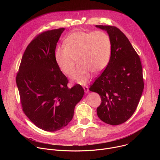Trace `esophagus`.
I'll return each instance as SVG.
<instances>
[{"label":"esophagus","mask_w":160,"mask_h":160,"mask_svg":"<svg viewBox=\"0 0 160 160\" xmlns=\"http://www.w3.org/2000/svg\"><path fill=\"white\" fill-rule=\"evenodd\" d=\"M83 89H84V90H85V93H88V86H84L83 87Z\"/></svg>","instance_id":"esophagus-1"}]
</instances>
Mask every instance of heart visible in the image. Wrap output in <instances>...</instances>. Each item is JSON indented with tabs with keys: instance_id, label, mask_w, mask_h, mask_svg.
<instances>
[{
	"instance_id": "obj_1",
	"label": "heart",
	"mask_w": 160,
	"mask_h": 160,
	"mask_svg": "<svg viewBox=\"0 0 160 160\" xmlns=\"http://www.w3.org/2000/svg\"><path fill=\"white\" fill-rule=\"evenodd\" d=\"M64 45L55 51L56 62L63 73L69 75L74 66V58H77L79 65L72 72L70 79L79 84L87 83L92 71L101 72L109 62L111 41L104 32H75L66 37Z\"/></svg>"
}]
</instances>
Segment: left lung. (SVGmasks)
<instances>
[{
    "instance_id": "8db88e82",
    "label": "left lung",
    "mask_w": 160,
    "mask_h": 160,
    "mask_svg": "<svg viewBox=\"0 0 160 160\" xmlns=\"http://www.w3.org/2000/svg\"><path fill=\"white\" fill-rule=\"evenodd\" d=\"M107 32L111 41V54L104 71L89 90L98 93L101 103L98 117L111 125L122 124L135 112L144 89L142 68L139 56L118 28L96 25Z\"/></svg>"
}]
</instances>
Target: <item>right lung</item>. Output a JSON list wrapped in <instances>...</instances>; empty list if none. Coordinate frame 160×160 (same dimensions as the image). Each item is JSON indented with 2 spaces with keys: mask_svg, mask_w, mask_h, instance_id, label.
Masks as SVG:
<instances>
[{
  "mask_svg": "<svg viewBox=\"0 0 160 160\" xmlns=\"http://www.w3.org/2000/svg\"><path fill=\"white\" fill-rule=\"evenodd\" d=\"M64 28L44 32L28 45L22 57L16 84L25 115L37 127L55 132L73 117L76 104L84 90L80 85L71 88L54 59L57 43Z\"/></svg>",
  "mask_w": 160,
  "mask_h": 160,
  "instance_id": "right-lung-1",
  "label": "right lung"
}]
</instances>
